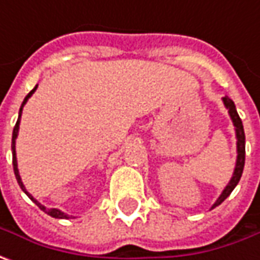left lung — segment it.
I'll return each instance as SVG.
<instances>
[{
    "instance_id": "left-lung-1",
    "label": "left lung",
    "mask_w": 260,
    "mask_h": 260,
    "mask_svg": "<svg viewBox=\"0 0 260 260\" xmlns=\"http://www.w3.org/2000/svg\"><path fill=\"white\" fill-rule=\"evenodd\" d=\"M223 102L226 105V108L229 109V113H230V118L236 126V137H237V161L236 167H235V173H233V177L230 180V183L228 184V187L223 190V192L220 194V197L217 199V202L213 204L211 209H214L216 206H219L221 203L224 202L230 196V192L233 191V188L236 187L240 177H242V173H243V167H245V131H243V123H242V119L239 116V113L236 111V106H235V102L229 98V96H224L223 98Z\"/></svg>"
}]
</instances>
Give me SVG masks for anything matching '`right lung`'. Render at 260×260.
Segmentation results:
<instances>
[{
    "label": "right lung",
    "mask_w": 260,
    "mask_h": 260,
    "mask_svg": "<svg viewBox=\"0 0 260 260\" xmlns=\"http://www.w3.org/2000/svg\"><path fill=\"white\" fill-rule=\"evenodd\" d=\"M36 89H37V86H36V87L32 89V90H31V92H30V93H28V94H27V96H25V99H24V102L21 103V108H20V113H18V119H17V123H15V126H14V131H13V142H11V149H13V167H14V174H15V178H17V181H18V185L21 187V190H23V191L25 192V194H27V196H28V197L31 199L32 202L36 203V204H37V206L40 207L41 210L44 211V213H47L49 216H51V217H56V219H69L68 214H64L63 211L57 210V209H50V210H47V209H46L44 206H41L40 203L37 202V200H36V199L32 197L31 194H30V192H28V191H27V190H25V187H24L23 181H21V178H20V174H18V168H17V158H15V138H17V134H18V128H20V118H21V111H23V108H24V105H25V102H27V101H28V98H30V96H31L32 93H34V90H36Z\"/></svg>",
    "instance_id": "obj_1"
}]
</instances>
